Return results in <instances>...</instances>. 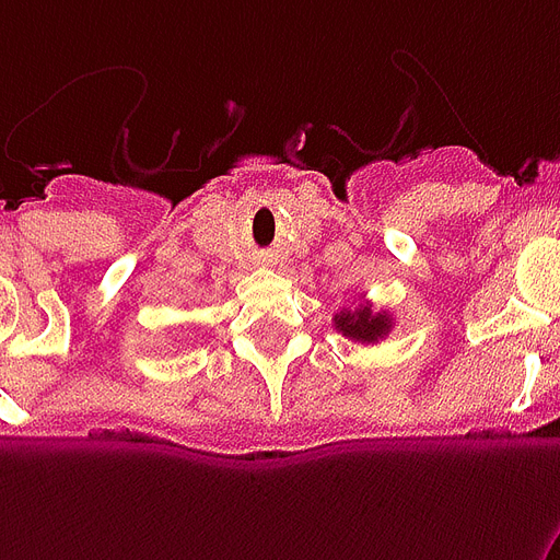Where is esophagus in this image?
<instances>
[{
  "mask_svg": "<svg viewBox=\"0 0 560 560\" xmlns=\"http://www.w3.org/2000/svg\"><path fill=\"white\" fill-rule=\"evenodd\" d=\"M258 264H261V267H272V264H276V258H272V253H261L258 255Z\"/></svg>",
  "mask_w": 560,
  "mask_h": 560,
  "instance_id": "1",
  "label": "esophagus"
}]
</instances>
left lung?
I'll use <instances>...</instances> for the list:
<instances>
[{"label": "left lung", "instance_id": "8db88e82", "mask_svg": "<svg viewBox=\"0 0 560 560\" xmlns=\"http://www.w3.org/2000/svg\"><path fill=\"white\" fill-rule=\"evenodd\" d=\"M334 328L354 342H377L392 331V316L386 311H372L366 302L354 311H340L334 316Z\"/></svg>", "mask_w": 560, "mask_h": 560}]
</instances>
